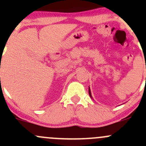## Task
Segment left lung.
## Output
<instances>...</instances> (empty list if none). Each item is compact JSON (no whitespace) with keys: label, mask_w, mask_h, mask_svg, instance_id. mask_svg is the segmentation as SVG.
I'll return each mask as SVG.
<instances>
[{"label":"left lung","mask_w":146,"mask_h":146,"mask_svg":"<svg viewBox=\"0 0 146 146\" xmlns=\"http://www.w3.org/2000/svg\"><path fill=\"white\" fill-rule=\"evenodd\" d=\"M89 95H90V97L91 98H92V95H91V91H90V88H89Z\"/></svg>","instance_id":"left-lung-1"}]
</instances>
